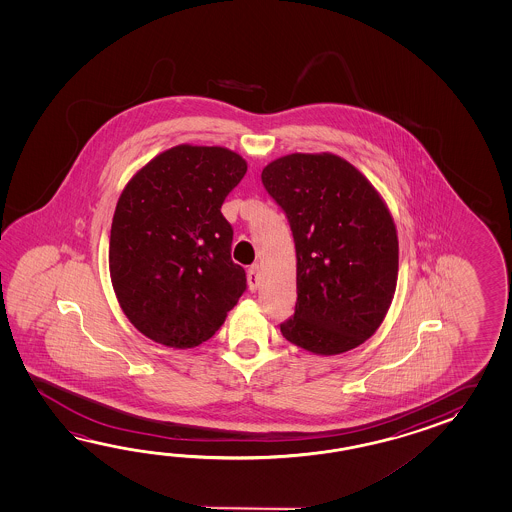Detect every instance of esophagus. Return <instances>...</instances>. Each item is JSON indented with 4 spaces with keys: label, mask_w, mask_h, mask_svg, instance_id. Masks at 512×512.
I'll use <instances>...</instances> for the list:
<instances>
[{
    "label": "esophagus",
    "mask_w": 512,
    "mask_h": 512,
    "mask_svg": "<svg viewBox=\"0 0 512 512\" xmlns=\"http://www.w3.org/2000/svg\"><path fill=\"white\" fill-rule=\"evenodd\" d=\"M247 282H249V289L256 291L258 282H260V276H258V265H252L249 272H247Z\"/></svg>",
    "instance_id": "1"
}]
</instances>
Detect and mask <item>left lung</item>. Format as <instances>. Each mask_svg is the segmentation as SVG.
<instances>
[{
	"label": "left lung",
	"mask_w": 512,
	"mask_h": 512,
	"mask_svg": "<svg viewBox=\"0 0 512 512\" xmlns=\"http://www.w3.org/2000/svg\"><path fill=\"white\" fill-rule=\"evenodd\" d=\"M296 249L294 315L283 337L316 355L357 348L392 304L399 241L390 210L359 170L331 153L285 155L261 172Z\"/></svg>",
	"instance_id": "obj_1"
}]
</instances>
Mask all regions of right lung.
Listing matches in <instances>:
<instances>
[{
    "mask_svg": "<svg viewBox=\"0 0 512 512\" xmlns=\"http://www.w3.org/2000/svg\"><path fill=\"white\" fill-rule=\"evenodd\" d=\"M247 163L219 146L159 153L122 190L109 238V272L124 315L170 348H196L223 326L247 289L230 258L221 214Z\"/></svg>",
    "mask_w": 512,
    "mask_h": 512,
    "instance_id": "add662e5",
    "label": "right lung"
}]
</instances>
